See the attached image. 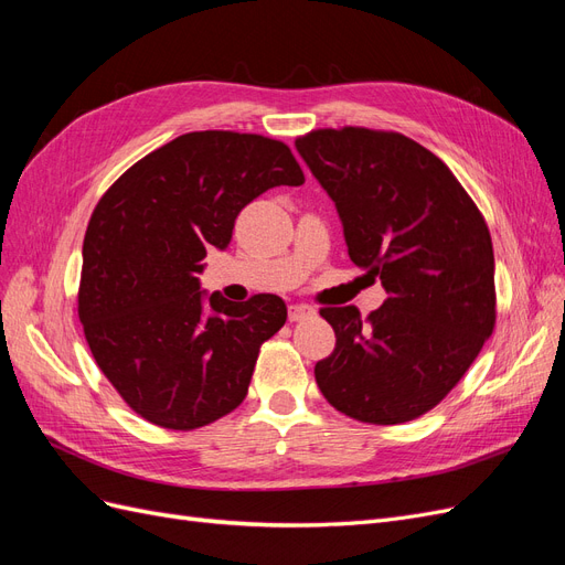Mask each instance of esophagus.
<instances>
[{
  "label": "esophagus",
  "instance_id": "1",
  "mask_svg": "<svg viewBox=\"0 0 565 565\" xmlns=\"http://www.w3.org/2000/svg\"><path fill=\"white\" fill-rule=\"evenodd\" d=\"M313 316H316V309H311V306H306V303H292V306H289V311H287L289 322L309 320V318H313Z\"/></svg>",
  "mask_w": 565,
  "mask_h": 565
}]
</instances>
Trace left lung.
Instances as JSON below:
<instances>
[{"label": "left lung", "mask_w": 565, "mask_h": 565, "mask_svg": "<svg viewBox=\"0 0 565 565\" xmlns=\"http://www.w3.org/2000/svg\"><path fill=\"white\" fill-rule=\"evenodd\" d=\"M297 152L334 202L351 262L386 289L363 320L322 309L337 347L316 382L339 413L401 424L465 377L494 328V256L481 212L431 150L393 131L318 129Z\"/></svg>", "instance_id": "obj_1"}]
</instances>
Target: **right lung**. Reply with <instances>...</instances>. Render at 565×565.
<instances>
[{
	"instance_id": "right-lung-1",
	"label": "right lung",
	"mask_w": 565,
	"mask_h": 565,
	"mask_svg": "<svg viewBox=\"0 0 565 565\" xmlns=\"http://www.w3.org/2000/svg\"><path fill=\"white\" fill-rule=\"evenodd\" d=\"M289 148L256 134L191 131L152 150L98 200L82 247L84 337L127 405L188 431L243 403L259 347L287 320L276 295L233 303L200 285L237 214L301 185Z\"/></svg>"
}]
</instances>
